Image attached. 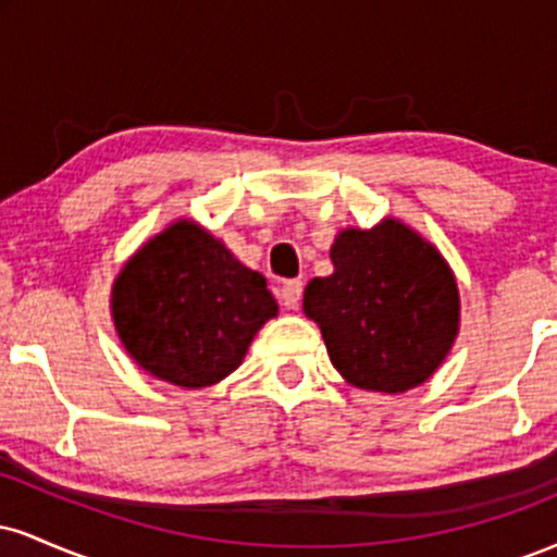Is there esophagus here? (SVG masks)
Here are the masks:
<instances>
[{"label":"esophagus","mask_w":557,"mask_h":557,"mask_svg":"<svg viewBox=\"0 0 557 557\" xmlns=\"http://www.w3.org/2000/svg\"><path fill=\"white\" fill-rule=\"evenodd\" d=\"M300 296H304V283H298V280H287V283L280 287V300H283L285 309H298Z\"/></svg>","instance_id":"esophagus-1"}]
</instances>
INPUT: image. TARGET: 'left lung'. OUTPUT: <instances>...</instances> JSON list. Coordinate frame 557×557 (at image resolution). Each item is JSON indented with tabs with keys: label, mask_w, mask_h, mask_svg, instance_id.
Wrapping results in <instances>:
<instances>
[{
	"label": "left lung",
	"mask_w": 557,
	"mask_h": 557,
	"mask_svg": "<svg viewBox=\"0 0 557 557\" xmlns=\"http://www.w3.org/2000/svg\"><path fill=\"white\" fill-rule=\"evenodd\" d=\"M335 272L306 285L304 311L332 367L354 387L406 393L445 361L461 300L437 248L398 220L348 227L330 248Z\"/></svg>",
	"instance_id": "left-lung-1"
}]
</instances>
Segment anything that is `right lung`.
Segmentation results:
<instances>
[{
    "label": "right lung",
    "instance_id": "obj_1",
    "mask_svg": "<svg viewBox=\"0 0 557 557\" xmlns=\"http://www.w3.org/2000/svg\"><path fill=\"white\" fill-rule=\"evenodd\" d=\"M277 304L259 272L196 222L177 220L133 253L112 285V319L144 372L209 387L240 367Z\"/></svg>",
    "mask_w": 557,
    "mask_h": 557
}]
</instances>
